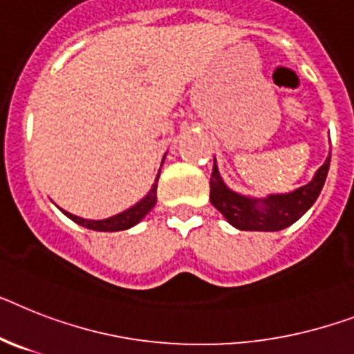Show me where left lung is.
<instances>
[{"mask_svg":"<svg viewBox=\"0 0 354 354\" xmlns=\"http://www.w3.org/2000/svg\"><path fill=\"white\" fill-rule=\"evenodd\" d=\"M329 162H331V153L326 162L318 168L313 180L306 186H300L291 194L268 195L262 198L246 197L227 188L218 174L217 165L213 162L212 179H209V201L236 230L280 232L297 223L304 213L313 206L328 177Z\"/></svg>","mask_w":354,"mask_h":354,"instance_id":"8db88e82","label":"left lung"}]
</instances>
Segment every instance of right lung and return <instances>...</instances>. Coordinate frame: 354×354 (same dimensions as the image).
<instances>
[{
	"instance_id": "right-lung-1",
	"label": "right lung",
	"mask_w": 354,
	"mask_h": 354,
	"mask_svg": "<svg viewBox=\"0 0 354 354\" xmlns=\"http://www.w3.org/2000/svg\"><path fill=\"white\" fill-rule=\"evenodd\" d=\"M160 174V170H159ZM159 174L156 177V183L151 186V189L148 192L146 197H142L137 204H133L131 208L124 209V212L113 215V217L103 218V221H90V218H81L77 215H72V213L61 209L65 213L70 221L77 223L79 226L88 227V230H93V232H121V230H128V227L136 226L137 223H141L142 218L146 217V213L150 212L157 203V180H159Z\"/></svg>"
}]
</instances>
